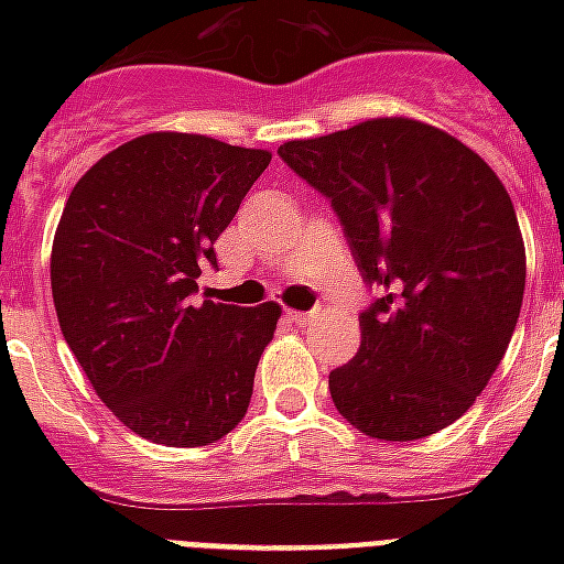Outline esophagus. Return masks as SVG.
I'll return each instance as SVG.
<instances>
[{
  "label": "esophagus",
  "instance_id": "1",
  "mask_svg": "<svg viewBox=\"0 0 564 564\" xmlns=\"http://www.w3.org/2000/svg\"><path fill=\"white\" fill-rule=\"evenodd\" d=\"M314 317H317L314 311H290V319H293V323H299V326H305V323H311Z\"/></svg>",
  "mask_w": 564,
  "mask_h": 564
}]
</instances>
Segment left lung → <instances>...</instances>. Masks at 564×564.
<instances>
[{
  "label": "left lung",
  "instance_id": "left-lung-1",
  "mask_svg": "<svg viewBox=\"0 0 564 564\" xmlns=\"http://www.w3.org/2000/svg\"><path fill=\"white\" fill-rule=\"evenodd\" d=\"M332 202L380 299L362 344L329 375L359 432L416 441L459 420L505 359L525 290L508 189L471 148L408 117H378L278 148Z\"/></svg>",
  "mask_w": 564,
  "mask_h": 564
}]
</instances>
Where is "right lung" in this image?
<instances>
[{
  "label": "right lung",
  "instance_id": "obj_1",
  "mask_svg": "<svg viewBox=\"0 0 564 564\" xmlns=\"http://www.w3.org/2000/svg\"><path fill=\"white\" fill-rule=\"evenodd\" d=\"M271 162L189 132L120 144L80 177L51 250L63 338L115 416L165 447H205L247 414L281 305H223L196 278Z\"/></svg>",
  "mask_w": 564,
  "mask_h": 564
}]
</instances>
